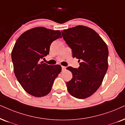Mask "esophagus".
<instances>
[{
  "mask_svg": "<svg viewBox=\"0 0 125 125\" xmlns=\"http://www.w3.org/2000/svg\"><path fill=\"white\" fill-rule=\"evenodd\" d=\"M66 69V67H65V66H62V71L65 70Z\"/></svg>",
  "mask_w": 125,
  "mask_h": 125,
  "instance_id": "1",
  "label": "esophagus"
}]
</instances>
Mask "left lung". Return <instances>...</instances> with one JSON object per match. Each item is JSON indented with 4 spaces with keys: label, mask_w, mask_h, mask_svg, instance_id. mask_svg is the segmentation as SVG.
Listing matches in <instances>:
<instances>
[{
    "label": "left lung",
    "mask_w": 125,
    "mask_h": 125,
    "mask_svg": "<svg viewBox=\"0 0 125 125\" xmlns=\"http://www.w3.org/2000/svg\"><path fill=\"white\" fill-rule=\"evenodd\" d=\"M63 38L72 49L73 57L80 67H68L73 78L66 83L67 91L77 99L92 95L100 87L108 69L107 44L94 30L78 25L62 31Z\"/></svg>",
    "instance_id": "8db88e82"
}]
</instances>
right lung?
I'll return each instance as SVG.
<instances>
[{
  "label": "right lung",
  "instance_id": "obj_1",
  "mask_svg": "<svg viewBox=\"0 0 125 125\" xmlns=\"http://www.w3.org/2000/svg\"><path fill=\"white\" fill-rule=\"evenodd\" d=\"M62 38L59 31L37 27L20 36L12 49L11 59L14 73L25 91L35 97H42L51 91L61 66L40 62L49 54L52 42Z\"/></svg>",
  "mask_w": 125,
  "mask_h": 125
}]
</instances>
